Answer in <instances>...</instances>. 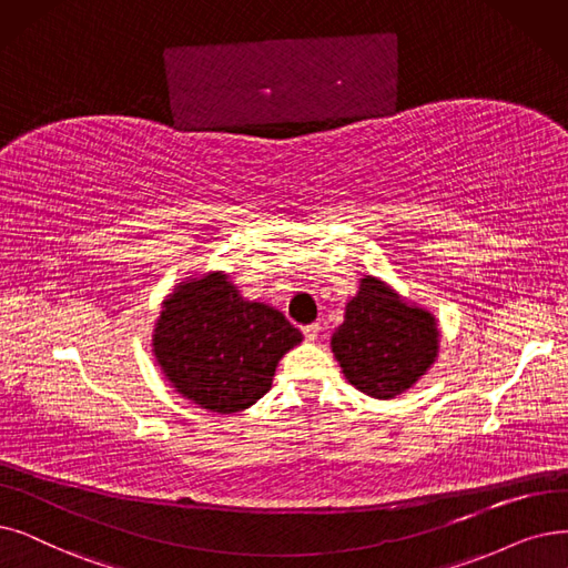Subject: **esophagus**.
I'll list each match as a JSON object with an SVG mask.
<instances>
[{
    "label": "esophagus",
    "instance_id": "1",
    "mask_svg": "<svg viewBox=\"0 0 568 568\" xmlns=\"http://www.w3.org/2000/svg\"><path fill=\"white\" fill-rule=\"evenodd\" d=\"M320 331H322L320 324H307V326H303V335H305V339H310V343H314V339L320 337Z\"/></svg>",
    "mask_w": 568,
    "mask_h": 568
}]
</instances>
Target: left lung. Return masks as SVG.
<instances>
[{
	"instance_id": "left-lung-1",
	"label": "left lung",
	"mask_w": 568,
	"mask_h": 568,
	"mask_svg": "<svg viewBox=\"0 0 568 568\" xmlns=\"http://www.w3.org/2000/svg\"><path fill=\"white\" fill-rule=\"evenodd\" d=\"M331 347L349 384L373 398H394L410 389L430 368L438 352L436 320L407 307L375 277L361 280L347 303L345 322Z\"/></svg>"
}]
</instances>
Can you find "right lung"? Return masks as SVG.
<instances>
[{
    "label": "right lung",
    "mask_w": 568,
    "mask_h": 568,
    "mask_svg": "<svg viewBox=\"0 0 568 568\" xmlns=\"http://www.w3.org/2000/svg\"><path fill=\"white\" fill-rule=\"evenodd\" d=\"M298 343L301 331L282 312L244 301L223 275L179 286L153 335L174 389L221 415L265 396L280 358Z\"/></svg>",
    "instance_id": "right-lung-1"
}]
</instances>
